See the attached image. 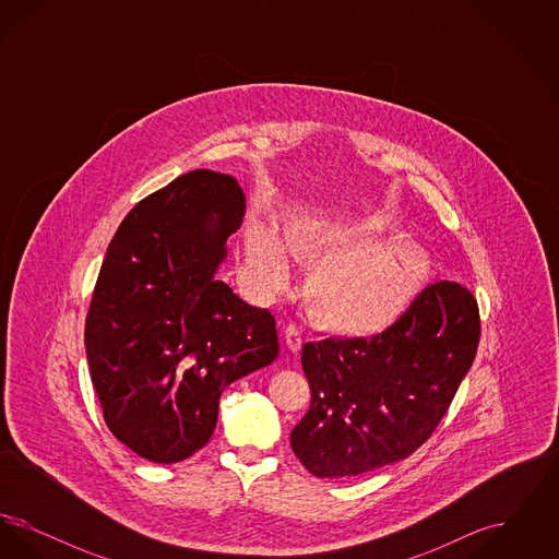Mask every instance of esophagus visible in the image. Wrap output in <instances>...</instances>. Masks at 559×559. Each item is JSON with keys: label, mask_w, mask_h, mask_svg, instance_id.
I'll use <instances>...</instances> for the list:
<instances>
[{"label": "esophagus", "mask_w": 559, "mask_h": 559, "mask_svg": "<svg viewBox=\"0 0 559 559\" xmlns=\"http://www.w3.org/2000/svg\"><path fill=\"white\" fill-rule=\"evenodd\" d=\"M285 344H287V347H289L292 352H295V354L301 349V346H304V335H301L299 326L289 324V326L285 329Z\"/></svg>", "instance_id": "1"}]
</instances>
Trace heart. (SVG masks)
<instances>
[{
	"label": "heart",
	"instance_id": "heart-1",
	"mask_svg": "<svg viewBox=\"0 0 559 559\" xmlns=\"http://www.w3.org/2000/svg\"><path fill=\"white\" fill-rule=\"evenodd\" d=\"M362 226L317 212L285 217L283 237L272 219L245 224V267L266 295L289 287L295 260H319L308 283V301L322 326L346 337H372L396 324L424 283V262L406 245L367 242Z\"/></svg>",
	"mask_w": 559,
	"mask_h": 559
}]
</instances>
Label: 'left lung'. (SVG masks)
Returning a JSON list of instances; mask_svg holds the SVG:
<instances>
[{
	"label": "left lung",
	"mask_w": 559,
	"mask_h": 559,
	"mask_svg": "<svg viewBox=\"0 0 559 559\" xmlns=\"http://www.w3.org/2000/svg\"><path fill=\"white\" fill-rule=\"evenodd\" d=\"M479 344L478 301L440 281L371 340H322L301 349L310 408L292 449L317 478H347L417 451L447 415Z\"/></svg>",
	"instance_id": "left-lung-1"
}]
</instances>
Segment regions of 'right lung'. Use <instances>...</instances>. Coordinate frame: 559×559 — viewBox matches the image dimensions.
<instances>
[{
    "instance_id": "obj_1",
    "label": "right lung",
    "mask_w": 559,
    "mask_h": 559,
    "mask_svg": "<svg viewBox=\"0 0 559 559\" xmlns=\"http://www.w3.org/2000/svg\"><path fill=\"white\" fill-rule=\"evenodd\" d=\"M242 210L235 178L194 169L140 201L108 245L87 365L108 429L153 463L203 449L224 388L278 356L274 317L215 278Z\"/></svg>"
}]
</instances>
